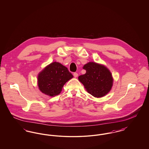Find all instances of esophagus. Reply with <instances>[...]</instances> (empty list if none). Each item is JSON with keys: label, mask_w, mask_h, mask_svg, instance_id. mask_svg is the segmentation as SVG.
<instances>
[{"label": "esophagus", "mask_w": 149, "mask_h": 149, "mask_svg": "<svg viewBox=\"0 0 149 149\" xmlns=\"http://www.w3.org/2000/svg\"><path fill=\"white\" fill-rule=\"evenodd\" d=\"M73 75H74V77L75 78H77V77H78V73H77V72H74V73L73 74Z\"/></svg>", "instance_id": "obj_1"}]
</instances>
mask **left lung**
Masks as SVG:
<instances>
[{
	"instance_id": "8db88e82",
	"label": "left lung",
	"mask_w": 149,
	"mask_h": 149,
	"mask_svg": "<svg viewBox=\"0 0 149 149\" xmlns=\"http://www.w3.org/2000/svg\"><path fill=\"white\" fill-rule=\"evenodd\" d=\"M84 75L78 77L86 91L95 98H101L109 92L113 84L110 70L104 65L89 62L83 66Z\"/></svg>"
}]
</instances>
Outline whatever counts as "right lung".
<instances>
[{"label":"right lung","instance_id":"obj_1","mask_svg":"<svg viewBox=\"0 0 149 149\" xmlns=\"http://www.w3.org/2000/svg\"><path fill=\"white\" fill-rule=\"evenodd\" d=\"M73 78L68 68L58 62L46 66L37 76V84L41 92L55 97L62 91L64 84Z\"/></svg>","mask_w":149,"mask_h":149}]
</instances>
